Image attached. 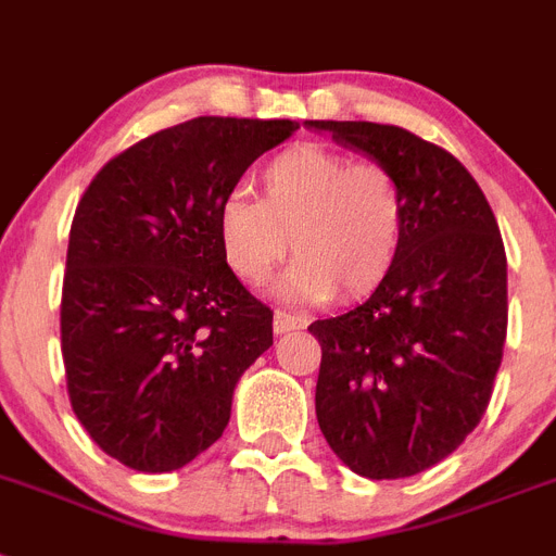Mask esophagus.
Here are the masks:
<instances>
[{"instance_id":"obj_1","label":"esophagus","mask_w":556,"mask_h":556,"mask_svg":"<svg viewBox=\"0 0 556 556\" xmlns=\"http://www.w3.org/2000/svg\"><path fill=\"white\" fill-rule=\"evenodd\" d=\"M305 325V314H288V311H277L274 314V333H291V330H302Z\"/></svg>"}]
</instances>
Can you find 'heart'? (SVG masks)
I'll return each mask as SVG.
<instances>
[{"label":"heart","mask_w":556,"mask_h":556,"mask_svg":"<svg viewBox=\"0 0 556 556\" xmlns=\"http://www.w3.org/2000/svg\"><path fill=\"white\" fill-rule=\"evenodd\" d=\"M223 260L256 288L286 263L288 300H358L393 274L407 237V191L387 163L296 143L256 172V200L235 191L217 208Z\"/></svg>","instance_id":"obj_1"}]
</instances>
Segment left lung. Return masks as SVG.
I'll return each instance as SVG.
<instances>
[{
  "mask_svg": "<svg viewBox=\"0 0 556 556\" xmlns=\"http://www.w3.org/2000/svg\"><path fill=\"white\" fill-rule=\"evenodd\" d=\"M387 163L407 191L393 274L342 316L316 319V418L344 466L370 480L418 475L480 424L503 362L506 249L478 180L446 149L370 121H311Z\"/></svg>",
  "mask_w": 556,
  "mask_h": 556,
  "instance_id": "1",
  "label": "left lung"
}]
</instances>
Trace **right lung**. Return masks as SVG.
<instances>
[{
  "label": "right lung",
  "instance_id": "add662e5",
  "mask_svg": "<svg viewBox=\"0 0 556 556\" xmlns=\"http://www.w3.org/2000/svg\"><path fill=\"white\" fill-rule=\"evenodd\" d=\"M300 124L200 115L106 161L78 200L62 288L73 413L110 458L175 472L223 435L274 311L223 260L217 208Z\"/></svg>",
  "mask_w": 556,
  "mask_h": 556
}]
</instances>
